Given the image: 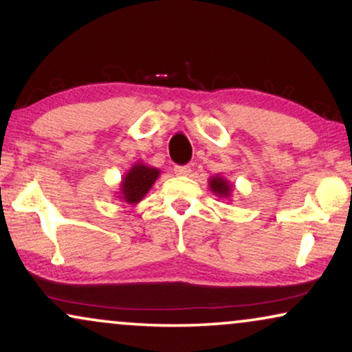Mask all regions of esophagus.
<instances>
[{
	"label": "esophagus",
	"mask_w": 352,
	"mask_h": 352,
	"mask_svg": "<svg viewBox=\"0 0 352 352\" xmlns=\"http://www.w3.org/2000/svg\"><path fill=\"white\" fill-rule=\"evenodd\" d=\"M175 173L177 176H187L190 173V166L189 165H177V166H175Z\"/></svg>",
	"instance_id": "obj_1"
}]
</instances>
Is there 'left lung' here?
<instances>
[{"label":"left lung","mask_w":352,"mask_h":352,"mask_svg":"<svg viewBox=\"0 0 352 352\" xmlns=\"http://www.w3.org/2000/svg\"><path fill=\"white\" fill-rule=\"evenodd\" d=\"M208 186H210V189H212V192H215L218 197H230L231 195L232 187L230 186V182H228L226 179H223L221 176L210 177Z\"/></svg>","instance_id":"1"}]
</instances>
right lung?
Returning a JSON list of instances; mask_svg holds the SVG:
<instances>
[{
	"instance_id": "right-lung-1",
	"label": "right lung",
	"mask_w": 352,
	"mask_h": 352,
	"mask_svg": "<svg viewBox=\"0 0 352 352\" xmlns=\"http://www.w3.org/2000/svg\"><path fill=\"white\" fill-rule=\"evenodd\" d=\"M160 171L157 168L147 166L144 163H135L126 176L122 177L121 189H120V199L124 202L135 205L145 197V194L152 189L153 182L157 181Z\"/></svg>"
}]
</instances>
